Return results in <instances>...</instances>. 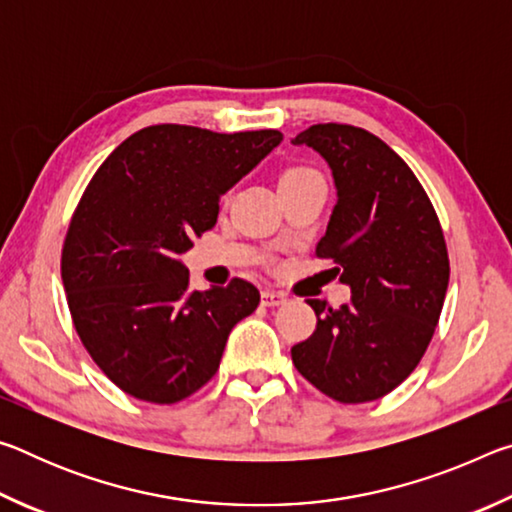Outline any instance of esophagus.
<instances>
[{
  "instance_id": "esophagus-1",
  "label": "esophagus",
  "mask_w": 512,
  "mask_h": 512,
  "mask_svg": "<svg viewBox=\"0 0 512 512\" xmlns=\"http://www.w3.org/2000/svg\"><path fill=\"white\" fill-rule=\"evenodd\" d=\"M287 302V296L280 291H262V305L264 307H280Z\"/></svg>"
}]
</instances>
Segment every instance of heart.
Here are the masks:
<instances>
[{
	"mask_svg": "<svg viewBox=\"0 0 512 512\" xmlns=\"http://www.w3.org/2000/svg\"><path fill=\"white\" fill-rule=\"evenodd\" d=\"M311 173H316V171H311V169H307V167H291V169H287V171H284L282 176H280V185H282V183H291V180L311 176Z\"/></svg>",
	"mask_w": 512,
	"mask_h": 512,
	"instance_id": "b5f03b06",
	"label": "heart"
}]
</instances>
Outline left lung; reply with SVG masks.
Listing matches in <instances>:
<instances>
[{
	"mask_svg": "<svg viewBox=\"0 0 512 512\" xmlns=\"http://www.w3.org/2000/svg\"><path fill=\"white\" fill-rule=\"evenodd\" d=\"M293 144L332 167L339 201L316 257L352 289L339 309L307 300L318 320L291 348L293 366L341 404L379 400L418 368L436 332L449 284L443 228L409 164L377 135L316 124Z\"/></svg>",
	"mask_w": 512,
	"mask_h": 512,
	"instance_id": "left-lung-1",
	"label": "left lung"
}]
</instances>
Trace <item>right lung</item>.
Instances as JSON below:
<instances>
[{
	"label": "right lung",
	"mask_w": 512,
	"mask_h": 512,
	"mask_svg": "<svg viewBox=\"0 0 512 512\" xmlns=\"http://www.w3.org/2000/svg\"><path fill=\"white\" fill-rule=\"evenodd\" d=\"M282 133L158 124L112 151L69 221L60 275L76 334L121 391L178 404L210 381L225 341L259 305L241 277L196 291L178 255L212 230L221 194Z\"/></svg>",
	"instance_id": "obj_1"
}]
</instances>
